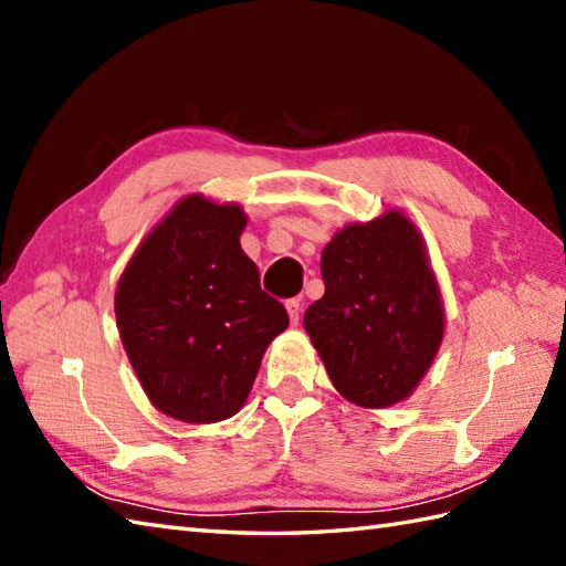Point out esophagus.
I'll return each mask as SVG.
<instances>
[{"label":"esophagus","mask_w":566,"mask_h":566,"mask_svg":"<svg viewBox=\"0 0 566 566\" xmlns=\"http://www.w3.org/2000/svg\"><path fill=\"white\" fill-rule=\"evenodd\" d=\"M286 314H290L292 326H296L298 316H302V298H290V302H286Z\"/></svg>","instance_id":"1"}]
</instances>
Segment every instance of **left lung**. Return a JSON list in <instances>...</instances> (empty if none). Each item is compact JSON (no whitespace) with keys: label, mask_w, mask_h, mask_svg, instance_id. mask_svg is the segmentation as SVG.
I'll use <instances>...</instances> for the list:
<instances>
[{"label":"left lung","mask_w":566,"mask_h":566,"mask_svg":"<svg viewBox=\"0 0 566 566\" xmlns=\"http://www.w3.org/2000/svg\"><path fill=\"white\" fill-rule=\"evenodd\" d=\"M326 294L304 328L343 399L363 408L406 401L444 335L442 294L426 240L401 209L343 226L323 248Z\"/></svg>","instance_id":"8db88e82"}]
</instances>
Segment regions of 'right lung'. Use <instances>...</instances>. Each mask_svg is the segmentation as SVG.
<instances>
[{"label": "right lung", "instance_id": "obj_1", "mask_svg": "<svg viewBox=\"0 0 566 566\" xmlns=\"http://www.w3.org/2000/svg\"><path fill=\"white\" fill-rule=\"evenodd\" d=\"M245 223L240 203L187 195L143 238L116 284L128 363L150 403L182 423L235 416L264 350L290 326L240 248Z\"/></svg>", "mask_w": 566, "mask_h": 566}]
</instances>
